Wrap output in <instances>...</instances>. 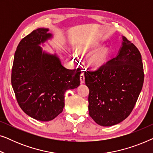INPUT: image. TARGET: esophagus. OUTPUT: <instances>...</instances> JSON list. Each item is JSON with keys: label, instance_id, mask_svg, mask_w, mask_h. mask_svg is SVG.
I'll return each instance as SVG.
<instances>
[{"label": "esophagus", "instance_id": "obj_1", "mask_svg": "<svg viewBox=\"0 0 153 153\" xmlns=\"http://www.w3.org/2000/svg\"><path fill=\"white\" fill-rule=\"evenodd\" d=\"M80 80H81V83H85V76L84 74L82 72L80 75Z\"/></svg>", "mask_w": 153, "mask_h": 153}]
</instances>
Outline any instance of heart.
Returning <instances> with one entry per match:
<instances>
[{"label": "heart", "mask_w": 153, "mask_h": 153, "mask_svg": "<svg viewBox=\"0 0 153 153\" xmlns=\"http://www.w3.org/2000/svg\"><path fill=\"white\" fill-rule=\"evenodd\" d=\"M97 43H91L85 45L79 48V53H84L86 51L91 50L92 48L97 47ZM106 54H107V51L104 48H102V49H100L98 51H95V53L92 54V56L89 58L90 65L93 66H99L102 65L106 59ZM74 56L75 58H78V56L76 53H74Z\"/></svg>", "instance_id": "b5f03b06"}]
</instances>
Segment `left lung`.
<instances>
[{
	"label": "left lung",
	"mask_w": 153,
	"mask_h": 153,
	"mask_svg": "<svg viewBox=\"0 0 153 153\" xmlns=\"http://www.w3.org/2000/svg\"><path fill=\"white\" fill-rule=\"evenodd\" d=\"M118 55L96 70L84 72L89 88V115L104 127L118 124L129 116L143 84L141 55L137 47L123 37Z\"/></svg>",
	"instance_id": "8db88e82"
}]
</instances>
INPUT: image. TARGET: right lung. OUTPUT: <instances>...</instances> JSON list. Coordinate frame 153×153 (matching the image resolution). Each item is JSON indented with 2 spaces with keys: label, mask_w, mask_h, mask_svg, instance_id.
<instances>
[{
  "label": "right lung",
  "mask_w": 153,
  "mask_h": 153,
  "mask_svg": "<svg viewBox=\"0 0 153 153\" xmlns=\"http://www.w3.org/2000/svg\"><path fill=\"white\" fill-rule=\"evenodd\" d=\"M40 28L24 37L14 53L11 82L21 108L40 121L53 120L62 111L65 93L80 85L81 69L68 70L56 54L39 46L52 37Z\"/></svg>",
  "instance_id": "obj_1"
}]
</instances>
